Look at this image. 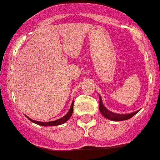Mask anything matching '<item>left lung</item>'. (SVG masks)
I'll return each instance as SVG.
<instances>
[{"mask_svg": "<svg viewBox=\"0 0 160 160\" xmlns=\"http://www.w3.org/2000/svg\"><path fill=\"white\" fill-rule=\"evenodd\" d=\"M99 111L101 112V114H102L103 116L105 117L106 118L110 120H112V121H123V120L129 119V118H132L135 114H136L139 111H135V112L130 113V114H116V113H114L112 111H109L106 108V107L103 105L102 100V97L99 95Z\"/></svg>", "mask_w": 160, "mask_h": 160, "instance_id": "8db88e82", "label": "left lung"}]
</instances>
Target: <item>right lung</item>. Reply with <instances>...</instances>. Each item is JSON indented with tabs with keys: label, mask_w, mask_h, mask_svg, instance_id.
I'll return each instance as SVG.
<instances>
[{
	"label": "right lung",
	"mask_w": 160,
	"mask_h": 160,
	"mask_svg": "<svg viewBox=\"0 0 160 160\" xmlns=\"http://www.w3.org/2000/svg\"><path fill=\"white\" fill-rule=\"evenodd\" d=\"M73 101L72 102L71 106H70V108L69 110V111L67 112V114L63 116L62 118H58L57 120H54V121H50V122H40V121H36V120H33L32 118H29L28 116H26L28 118V119H29L31 122H32L33 123H36L38 125H40V126H44V127H51V126H58L61 125V124H63L67 121L69 118L71 117L72 115V113H73Z\"/></svg>",
	"instance_id": "1"
}]
</instances>
